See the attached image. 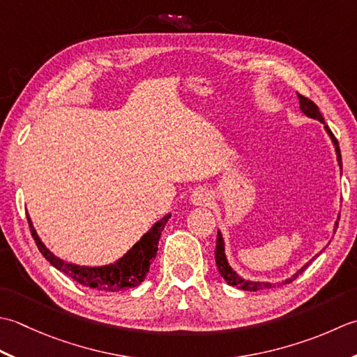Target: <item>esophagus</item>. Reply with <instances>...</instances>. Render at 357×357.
Masks as SVG:
<instances>
[{
  "instance_id": "obj_1",
  "label": "esophagus",
  "mask_w": 357,
  "mask_h": 357,
  "mask_svg": "<svg viewBox=\"0 0 357 357\" xmlns=\"http://www.w3.org/2000/svg\"><path fill=\"white\" fill-rule=\"evenodd\" d=\"M191 205L192 206H209L211 202H213V195H211L206 189L199 188L195 189L191 195Z\"/></svg>"
}]
</instances>
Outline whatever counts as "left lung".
Returning a JSON list of instances; mask_svg holds the SVG:
<instances>
[{
    "label": "left lung",
    "instance_id": "8db88e82",
    "mask_svg": "<svg viewBox=\"0 0 357 357\" xmlns=\"http://www.w3.org/2000/svg\"><path fill=\"white\" fill-rule=\"evenodd\" d=\"M297 96H299V93H297ZM299 103H301V111H302L305 115H307V117H310V119H312V120H319V121H321L322 125H324L325 132L328 134L330 140H331L333 146H334V152H336L337 166H339L340 174H342V157H340L339 143H337V140H336V137L333 135L330 128L326 126V123H325V120H324V117H322L321 111H319V107H317L314 103H312L311 100H308L307 97H303V96H299ZM339 217H340V213L337 214L336 222H334L333 232H336V229H337ZM321 252H322V251H321ZM321 252H319V254H321ZM319 254H316L314 257H312L311 260H308L307 264H305V265L301 268V270H297V271H296L293 275H291V278H288L287 280L275 282V283L273 282V283H271V282L248 280V279H243L242 275H238V273L234 270V268H232V266L229 265L228 257H227V252H225V240H223V236H222L220 231H217V242H215V251H214L217 268H219V273H220L222 278L225 279V282H227L228 285H231V287H237L238 289H245V291H259V289H265V288H273V287H275V285H278V287H279V285H287V283H291L294 279L299 278V275H301L305 270H307L308 265L319 256Z\"/></svg>",
    "mask_w": 357,
    "mask_h": 357
}]
</instances>
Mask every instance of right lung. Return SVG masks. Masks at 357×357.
<instances>
[{
	"mask_svg": "<svg viewBox=\"0 0 357 357\" xmlns=\"http://www.w3.org/2000/svg\"><path fill=\"white\" fill-rule=\"evenodd\" d=\"M171 214L163 215L162 219L152 225L151 229L148 232H144L140 240L132 245V248H129L120 259L106 265L89 266L72 264V261H66L56 257L55 254L43 243L38 232L33 228L31 217L27 215L29 228H31L35 243L50 265L55 266L58 271L68 274L70 279L82 283L83 287L96 288L100 291H109V293H117V291L121 289L135 288L144 280L146 274L149 273L152 260L157 256L160 236H162V231L165 229Z\"/></svg>",
	"mask_w": 357,
	"mask_h": 357,
	"instance_id": "obj_1",
	"label": "right lung"
}]
</instances>
